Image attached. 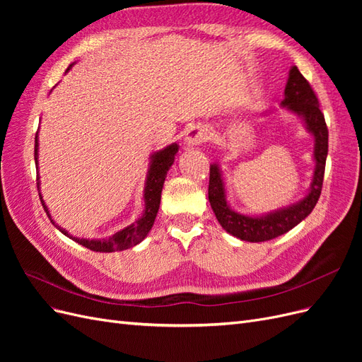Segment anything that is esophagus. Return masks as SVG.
Here are the masks:
<instances>
[{
    "mask_svg": "<svg viewBox=\"0 0 362 362\" xmlns=\"http://www.w3.org/2000/svg\"><path fill=\"white\" fill-rule=\"evenodd\" d=\"M210 139V131L204 125H193L185 131V145L196 146Z\"/></svg>",
    "mask_w": 362,
    "mask_h": 362,
    "instance_id": "esophagus-1",
    "label": "esophagus"
}]
</instances>
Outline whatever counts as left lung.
<instances>
[{
  "mask_svg": "<svg viewBox=\"0 0 362 362\" xmlns=\"http://www.w3.org/2000/svg\"><path fill=\"white\" fill-rule=\"evenodd\" d=\"M286 98L282 107L303 119L306 129L314 136V160L315 169L310 187V193L299 202L281 208L266 216H245L231 210L226 202L225 184L221 169L217 164L210 166V182H208V199L218 223L226 233L245 240V242L259 243L276 238L288 233L296 225L300 223L308 216L319 201L325 177V164L327 157V127L325 116L320 110L319 100L313 90L311 84L306 81L300 71L293 66L288 74L286 86Z\"/></svg>",
  "mask_w": 362,
  "mask_h": 362,
  "instance_id": "obj_1",
  "label": "left lung"
}]
</instances>
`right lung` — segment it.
Here are the masks:
<instances>
[{"instance_id": "obj_1", "label": "right lung", "mask_w": 362, "mask_h": 362, "mask_svg": "<svg viewBox=\"0 0 362 362\" xmlns=\"http://www.w3.org/2000/svg\"><path fill=\"white\" fill-rule=\"evenodd\" d=\"M37 146H39V144H37V133H36V137H35L36 170H39V168H37ZM177 152H178V145L172 144L168 148L156 152V154L151 157V166L148 170L146 184H145V194H144V198H145L144 216H141L134 223H131L129 226L124 228L122 231H117L112 237L103 238V240H86V238H76V237L69 235L63 228L54 223V221L51 218V214L48 211V206L45 205V202H43L42 194L39 193L43 210L47 211L48 217L51 218V222L56 225L64 235H68L69 238L75 240L76 243H80L81 246L90 249L93 252H115V250H124L131 246H136L148 235L152 225H154V222H156V217H157L158 208H160V201H161L163 184H164V180H166L168 170L170 169V166L175 161V154H177ZM36 181H37V189H39V182H40L39 175H37Z\"/></svg>"}]
</instances>
